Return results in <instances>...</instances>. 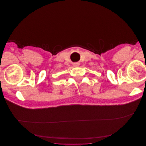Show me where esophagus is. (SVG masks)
<instances>
[{
	"label": "esophagus",
	"instance_id": "esophagus-1",
	"mask_svg": "<svg viewBox=\"0 0 146 146\" xmlns=\"http://www.w3.org/2000/svg\"><path fill=\"white\" fill-rule=\"evenodd\" d=\"M79 64H79L78 63H74V66H79Z\"/></svg>",
	"mask_w": 146,
	"mask_h": 146
}]
</instances>
